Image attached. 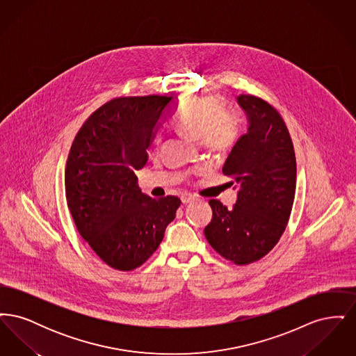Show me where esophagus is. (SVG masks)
<instances>
[{"label": "esophagus", "instance_id": "1", "mask_svg": "<svg viewBox=\"0 0 356 356\" xmlns=\"http://www.w3.org/2000/svg\"><path fill=\"white\" fill-rule=\"evenodd\" d=\"M196 200H197V197L195 195H191V193H183L181 195V202L184 204L193 203Z\"/></svg>", "mask_w": 356, "mask_h": 356}]
</instances>
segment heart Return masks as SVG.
I'll return each mask as SVG.
<instances>
[{
  "label": "heart",
  "instance_id": "1",
  "mask_svg": "<svg viewBox=\"0 0 356 356\" xmlns=\"http://www.w3.org/2000/svg\"><path fill=\"white\" fill-rule=\"evenodd\" d=\"M173 125L181 135L200 140L208 152L225 153L237 143L241 119L234 108L222 106L220 97L202 96L183 102Z\"/></svg>",
  "mask_w": 356,
  "mask_h": 356
}]
</instances>
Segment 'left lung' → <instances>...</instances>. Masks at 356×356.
<instances>
[{
    "instance_id": "8db88e82",
    "label": "left lung",
    "mask_w": 356,
    "mask_h": 356,
    "mask_svg": "<svg viewBox=\"0 0 356 356\" xmlns=\"http://www.w3.org/2000/svg\"><path fill=\"white\" fill-rule=\"evenodd\" d=\"M248 116L247 134L229 153L222 173L238 186L237 202L228 209L212 199V221L204 228L211 247L237 266L260 260L286 231L296 188V157L287 125L270 102L240 95Z\"/></svg>"
}]
</instances>
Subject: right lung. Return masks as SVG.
I'll return each mask as SVG.
<instances>
[{"label": "right lung", "instance_id": "add662e5", "mask_svg": "<svg viewBox=\"0 0 356 356\" xmlns=\"http://www.w3.org/2000/svg\"><path fill=\"white\" fill-rule=\"evenodd\" d=\"M172 97H116L96 109L74 137L65 167V196L79 234L105 264L134 271L159 248L180 199H152L135 170Z\"/></svg>", "mask_w": 356, "mask_h": 356}]
</instances>
